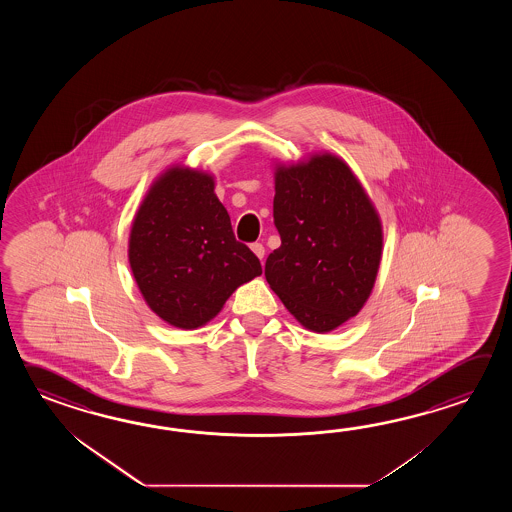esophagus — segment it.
I'll list each match as a JSON object with an SVG mask.
<instances>
[{
  "label": "esophagus",
  "mask_w": 512,
  "mask_h": 512,
  "mask_svg": "<svg viewBox=\"0 0 512 512\" xmlns=\"http://www.w3.org/2000/svg\"><path fill=\"white\" fill-rule=\"evenodd\" d=\"M252 252L260 258V260H263V256H265V247L261 245V243H252L251 245Z\"/></svg>",
  "instance_id": "34e87169"
}]
</instances>
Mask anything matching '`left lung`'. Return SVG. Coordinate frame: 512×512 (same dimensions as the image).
Returning a JSON list of instances; mask_svg holds the SVG:
<instances>
[{"mask_svg":"<svg viewBox=\"0 0 512 512\" xmlns=\"http://www.w3.org/2000/svg\"><path fill=\"white\" fill-rule=\"evenodd\" d=\"M272 216L282 245L265 263L272 291L302 326L327 333L368 300L382 254L379 216L335 155L280 166Z\"/></svg>","mask_w":512,"mask_h":512,"instance_id":"1","label":"left lung"}]
</instances>
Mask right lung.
Masks as SVG:
<instances>
[{"label": "right lung", "instance_id": "right-lung-1", "mask_svg": "<svg viewBox=\"0 0 512 512\" xmlns=\"http://www.w3.org/2000/svg\"><path fill=\"white\" fill-rule=\"evenodd\" d=\"M128 256L146 304L181 329L207 324L241 283L261 274L256 254L232 232L212 175L179 166L144 197Z\"/></svg>", "mask_w": 512, "mask_h": 512}]
</instances>
